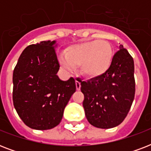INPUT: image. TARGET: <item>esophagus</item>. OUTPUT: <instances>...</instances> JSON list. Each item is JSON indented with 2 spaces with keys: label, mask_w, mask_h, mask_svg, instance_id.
<instances>
[{
  "label": "esophagus",
  "mask_w": 151,
  "mask_h": 151,
  "mask_svg": "<svg viewBox=\"0 0 151 151\" xmlns=\"http://www.w3.org/2000/svg\"><path fill=\"white\" fill-rule=\"evenodd\" d=\"M81 80L79 78H77L76 79V88L77 90H80L81 89Z\"/></svg>",
  "instance_id": "obj_1"
}]
</instances>
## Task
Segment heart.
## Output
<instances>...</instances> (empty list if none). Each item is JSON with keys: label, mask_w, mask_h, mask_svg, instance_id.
Listing matches in <instances>:
<instances>
[{"label": "heart", "mask_w": 151, "mask_h": 151, "mask_svg": "<svg viewBox=\"0 0 151 151\" xmlns=\"http://www.w3.org/2000/svg\"><path fill=\"white\" fill-rule=\"evenodd\" d=\"M112 61V48L107 41L95 40L70 46L65 56L60 57L63 68L73 70L80 65L81 73L88 78H97L105 73Z\"/></svg>", "instance_id": "b5f03b06"}]
</instances>
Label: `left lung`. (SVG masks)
<instances>
[{"label": "left lung", "mask_w": 151, "mask_h": 151, "mask_svg": "<svg viewBox=\"0 0 151 151\" xmlns=\"http://www.w3.org/2000/svg\"><path fill=\"white\" fill-rule=\"evenodd\" d=\"M118 49L105 73L80 81L86 118L99 129L119 125L128 114L135 96L133 59L123 45H120Z\"/></svg>", "instance_id": "obj_1"}]
</instances>
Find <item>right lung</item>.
<instances>
[{
	"instance_id": "obj_1",
	"label": "right lung",
	"mask_w": 151,
	"mask_h": 151,
	"mask_svg": "<svg viewBox=\"0 0 151 151\" xmlns=\"http://www.w3.org/2000/svg\"><path fill=\"white\" fill-rule=\"evenodd\" d=\"M56 41H41L25 48L13 71V104L22 121L37 130L53 129L76 91L75 80L62 81Z\"/></svg>"
}]
</instances>
